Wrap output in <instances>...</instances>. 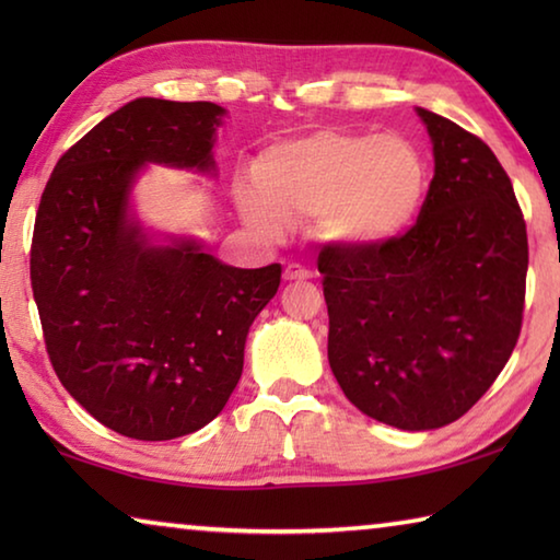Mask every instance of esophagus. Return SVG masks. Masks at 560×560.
I'll list each match as a JSON object with an SVG mask.
<instances>
[{"label":"esophagus","instance_id":"esophagus-1","mask_svg":"<svg viewBox=\"0 0 560 560\" xmlns=\"http://www.w3.org/2000/svg\"><path fill=\"white\" fill-rule=\"evenodd\" d=\"M311 277H314V273H311L306 267H301V264H289L287 271H283V279L287 281H303Z\"/></svg>","mask_w":560,"mask_h":560}]
</instances>
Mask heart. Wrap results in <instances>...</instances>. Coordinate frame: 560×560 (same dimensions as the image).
I'll return each instance as SVG.
<instances>
[{
    "instance_id": "heart-1",
    "label": "heart",
    "mask_w": 560,
    "mask_h": 560,
    "mask_svg": "<svg viewBox=\"0 0 560 560\" xmlns=\"http://www.w3.org/2000/svg\"><path fill=\"white\" fill-rule=\"evenodd\" d=\"M254 189L236 195L244 220L269 234L316 220L346 246H383L410 230L428 192V163L397 132L324 128L264 150Z\"/></svg>"
}]
</instances>
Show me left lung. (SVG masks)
<instances>
[{"label": "left lung", "mask_w": 560, "mask_h": 560, "mask_svg": "<svg viewBox=\"0 0 560 560\" xmlns=\"http://www.w3.org/2000/svg\"><path fill=\"white\" fill-rule=\"evenodd\" d=\"M417 113L434 153L417 222L383 246L318 254L340 390L373 420L412 432L459 420L504 371L528 269L524 212L497 155L457 122Z\"/></svg>", "instance_id": "obj_1"}]
</instances>
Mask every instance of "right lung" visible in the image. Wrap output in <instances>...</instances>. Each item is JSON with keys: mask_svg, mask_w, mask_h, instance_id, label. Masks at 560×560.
Instances as JSON below:
<instances>
[{"mask_svg": "<svg viewBox=\"0 0 560 560\" xmlns=\"http://www.w3.org/2000/svg\"><path fill=\"white\" fill-rule=\"evenodd\" d=\"M224 108L136 98L56 163L36 210L32 291L61 385L132 440H175L212 422L244 368L252 320L279 264L226 267L195 242L153 246L128 214L145 163L207 170Z\"/></svg>", "mask_w": 560, "mask_h": 560, "instance_id": "obj_1", "label": "right lung"}]
</instances>
